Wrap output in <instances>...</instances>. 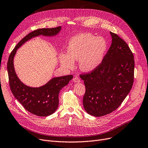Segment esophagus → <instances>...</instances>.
I'll use <instances>...</instances> for the list:
<instances>
[{"instance_id":"34e87169","label":"esophagus","mask_w":148,"mask_h":148,"mask_svg":"<svg viewBox=\"0 0 148 148\" xmlns=\"http://www.w3.org/2000/svg\"><path fill=\"white\" fill-rule=\"evenodd\" d=\"M73 82H77V83H79V82H80V78L79 77H74V78L73 79Z\"/></svg>"}]
</instances>
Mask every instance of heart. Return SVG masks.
Masks as SVG:
<instances>
[{"label":"heart","mask_w":148,"mask_h":148,"mask_svg":"<svg viewBox=\"0 0 148 148\" xmlns=\"http://www.w3.org/2000/svg\"><path fill=\"white\" fill-rule=\"evenodd\" d=\"M107 49L104 38L90 34H80L70 40L67 53H60L59 61L62 66L68 69L74 68V60L79 61L82 71L90 72L101 64Z\"/></svg>","instance_id":"obj_1"}]
</instances>
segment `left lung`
<instances>
[{
	"label": "left lung",
	"instance_id": "obj_1",
	"mask_svg": "<svg viewBox=\"0 0 148 148\" xmlns=\"http://www.w3.org/2000/svg\"><path fill=\"white\" fill-rule=\"evenodd\" d=\"M110 49L98 67L81 74L86 92L83 104L86 112L99 117L119 107L130 92L134 82V56L128 44L112 32Z\"/></svg>",
	"mask_w": 148,
	"mask_h": 148
}]
</instances>
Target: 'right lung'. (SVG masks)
<instances>
[{
  "label": "right lung",
  "mask_w": 148,
  "mask_h": 148,
  "mask_svg": "<svg viewBox=\"0 0 148 148\" xmlns=\"http://www.w3.org/2000/svg\"><path fill=\"white\" fill-rule=\"evenodd\" d=\"M60 30L61 26H59L37 29L29 33L15 47L7 63L10 86L12 94L26 110L38 116H47L55 112L59 106V92L66 86L73 76L54 77L42 86L30 87L22 83L17 77L14 66V58L17 49L30 39L40 35L56 36Z\"/></svg>",
  "instance_id": "right-lung-1"
}]
</instances>
